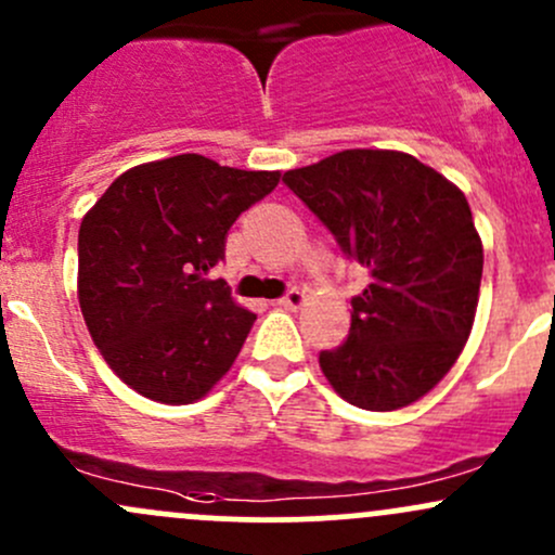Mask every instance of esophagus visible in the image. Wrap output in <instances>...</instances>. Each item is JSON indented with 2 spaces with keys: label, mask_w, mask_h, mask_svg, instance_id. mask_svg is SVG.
<instances>
[{
  "label": "esophagus",
  "mask_w": 555,
  "mask_h": 555,
  "mask_svg": "<svg viewBox=\"0 0 555 555\" xmlns=\"http://www.w3.org/2000/svg\"><path fill=\"white\" fill-rule=\"evenodd\" d=\"M302 302H306V293L297 287H289L287 293L279 297V306H284V308H300Z\"/></svg>",
  "instance_id": "obj_1"
}]
</instances>
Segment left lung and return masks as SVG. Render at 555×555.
<instances>
[{
    "instance_id": "left-lung-1",
    "label": "left lung",
    "mask_w": 555,
    "mask_h": 555,
    "mask_svg": "<svg viewBox=\"0 0 555 555\" xmlns=\"http://www.w3.org/2000/svg\"><path fill=\"white\" fill-rule=\"evenodd\" d=\"M282 180L372 276L351 300L348 340L319 353L326 380L361 410L412 404L474 326L483 249L468 199L401 151H340Z\"/></svg>"
}]
</instances>
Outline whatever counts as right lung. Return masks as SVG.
<instances>
[{
    "label": "right lung",
    "instance_id": "obj_1",
    "mask_svg": "<svg viewBox=\"0 0 555 555\" xmlns=\"http://www.w3.org/2000/svg\"><path fill=\"white\" fill-rule=\"evenodd\" d=\"M279 172L180 154L127 170L79 229V306L111 370L145 399L189 404L229 372L255 313L212 268Z\"/></svg>",
    "mask_w": 555,
    "mask_h": 555
}]
</instances>
